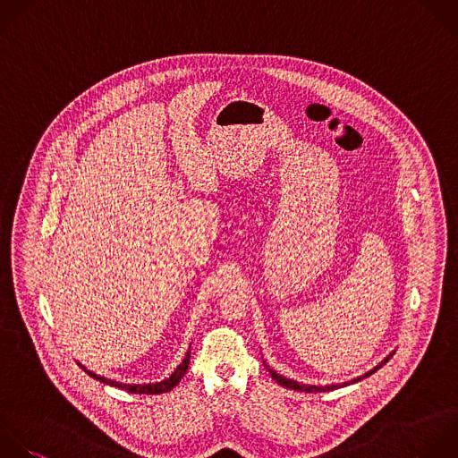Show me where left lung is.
Returning a JSON list of instances; mask_svg holds the SVG:
<instances>
[{
	"label": "left lung",
	"instance_id": "left-lung-1",
	"mask_svg": "<svg viewBox=\"0 0 458 458\" xmlns=\"http://www.w3.org/2000/svg\"><path fill=\"white\" fill-rule=\"evenodd\" d=\"M392 356V354H390ZM390 356H386L379 365H376L374 369H370L369 372H365L363 376H360V377H354V379H351V381H345V383H338V385H326V386H317V385H302V383H297V381H293V379H288V377H284V376H281V374H277L274 369H270L268 365H265L267 369H268V372H270V376L279 383V385H283V386H286V388H292V390H297V392H329V390H335V388H340V386H345V385H352V383H356V381H360V379H363V377H367V376H370L372 372H376L379 367H383L388 360H390Z\"/></svg>",
	"mask_w": 458,
	"mask_h": 458
}]
</instances>
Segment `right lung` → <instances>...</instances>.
<instances>
[{
  "label": "right lung",
  "instance_id": "obj_1",
  "mask_svg": "<svg viewBox=\"0 0 458 458\" xmlns=\"http://www.w3.org/2000/svg\"><path fill=\"white\" fill-rule=\"evenodd\" d=\"M190 351L186 352L182 363L174 370V374L168 377V379H163L159 383H148V385H129V383H118V381H113V379H107V377H102V376H97L95 372L91 370H86L89 376H93L95 379L106 383V385H113L116 388H122V390H127V392H132V394H163V392H170L179 381L181 377L186 374L188 370V365H190ZM84 369V367H82Z\"/></svg>",
  "mask_w": 458,
  "mask_h": 458
}]
</instances>
